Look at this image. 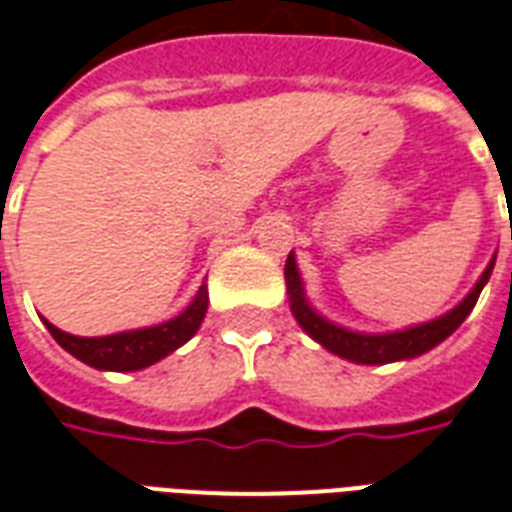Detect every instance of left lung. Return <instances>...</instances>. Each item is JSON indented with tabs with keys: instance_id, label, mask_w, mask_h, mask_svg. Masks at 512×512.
Returning <instances> with one entry per match:
<instances>
[{
	"instance_id": "obj_1",
	"label": "left lung",
	"mask_w": 512,
	"mask_h": 512,
	"mask_svg": "<svg viewBox=\"0 0 512 512\" xmlns=\"http://www.w3.org/2000/svg\"><path fill=\"white\" fill-rule=\"evenodd\" d=\"M497 255L491 257V263L486 271L480 274L475 287L469 290L467 298L456 304L450 312L439 314L437 320L429 323L410 325V328H401V331H388V333H363V331H350L344 325L331 323L328 317L317 312L309 301H306L304 282L298 274V263L295 255L290 252L285 263V282H287V295H290V312L298 320V325L304 328L314 342L323 344L325 350L339 355L344 361L363 363V366H382V363H396V361H410L418 358L423 352L434 350L439 342H445L450 333L456 331L458 325L467 320V314L475 309L480 298V290L486 287L491 279Z\"/></svg>"
}]
</instances>
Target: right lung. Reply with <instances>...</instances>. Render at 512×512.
<instances>
[{
	"instance_id": "obj_1",
	"label": "right lung",
	"mask_w": 512,
	"mask_h": 512,
	"mask_svg": "<svg viewBox=\"0 0 512 512\" xmlns=\"http://www.w3.org/2000/svg\"><path fill=\"white\" fill-rule=\"evenodd\" d=\"M206 309L208 290L206 285H200L198 295L192 298V304L184 312L176 314L168 323L149 325V328L111 333V336H73V333L59 331L45 317L43 323L59 342V347H64L86 366L100 369V372H140L151 363L168 358L181 344H187L198 333Z\"/></svg>"
}]
</instances>
